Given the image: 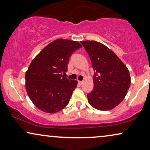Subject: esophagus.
<instances>
[{
	"label": "esophagus",
	"instance_id": "34e87169",
	"mask_svg": "<svg viewBox=\"0 0 150 150\" xmlns=\"http://www.w3.org/2000/svg\"><path fill=\"white\" fill-rule=\"evenodd\" d=\"M79 83L80 84V85H83V81H79Z\"/></svg>",
	"mask_w": 150,
	"mask_h": 150
}]
</instances>
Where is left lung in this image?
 Here are the masks:
<instances>
[{
  "mask_svg": "<svg viewBox=\"0 0 150 150\" xmlns=\"http://www.w3.org/2000/svg\"><path fill=\"white\" fill-rule=\"evenodd\" d=\"M81 43L89 54L94 70V86L87 94L88 101L96 109H112L124 100L130 87L128 69L112 50L101 43Z\"/></svg>",
  "mask_w": 150,
  "mask_h": 150,
  "instance_id": "left-lung-1",
  "label": "left lung"
}]
</instances>
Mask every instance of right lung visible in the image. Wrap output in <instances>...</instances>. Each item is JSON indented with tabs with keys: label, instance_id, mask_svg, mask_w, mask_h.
I'll return each instance as SVG.
<instances>
[{
	"label": "right lung",
	"instance_id": "right-lung-1",
	"mask_svg": "<svg viewBox=\"0 0 150 150\" xmlns=\"http://www.w3.org/2000/svg\"><path fill=\"white\" fill-rule=\"evenodd\" d=\"M82 46L78 42L59 39L46 46L32 61L26 72V89L39 109L49 113L69 103L77 81L63 77L71 55Z\"/></svg>",
	"mask_w": 150,
	"mask_h": 150
}]
</instances>
